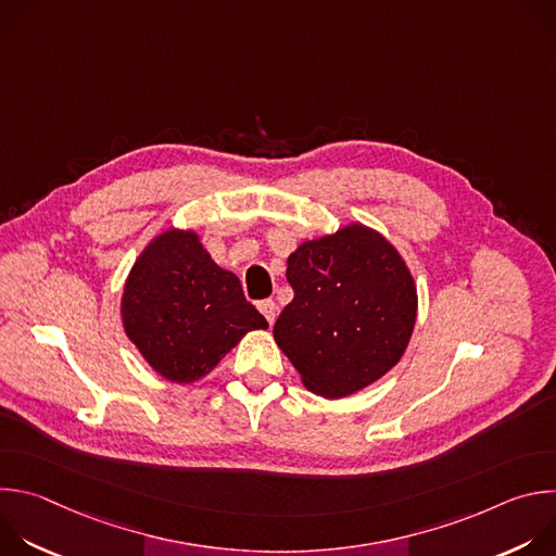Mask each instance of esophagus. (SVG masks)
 I'll list each match as a JSON object with an SVG mask.
<instances>
[{
    "label": "esophagus",
    "mask_w": 556,
    "mask_h": 556,
    "mask_svg": "<svg viewBox=\"0 0 556 556\" xmlns=\"http://www.w3.org/2000/svg\"><path fill=\"white\" fill-rule=\"evenodd\" d=\"M257 307H260V312L266 316V321L273 326L275 324V319H277V303L273 301V299H264V301H260L257 303Z\"/></svg>",
    "instance_id": "34e87169"
}]
</instances>
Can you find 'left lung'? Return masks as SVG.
<instances>
[{
  "instance_id": "left-lung-1",
  "label": "left lung",
  "mask_w": 556,
  "mask_h": 556,
  "mask_svg": "<svg viewBox=\"0 0 556 556\" xmlns=\"http://www.w3.org/2000/svg\"><path fill=\"white\" fill-rule=\"evenodd\" d=\"M286 277L294 299L273 328L305 389L337 401L401 363L418 319L414 275L387 237L352 222L305 240Z\"/></svg>"
}]
</instances>
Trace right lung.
Listing matches in <instances>:
<instances>
[{"label":"right lung","instance_id":"add662e5","mask_svg":"<svg viewBox=\"0 0 556 556\" xmlns=\"http://www.w3.org/2000/svg\"><path fill=\"white\" fill-rule=\"evenodd\" d=\"M127 339L169 382L191 384L268 321L193 228H167L136 257L121 296Z\"/></svg>","mask_w":556,"mask_h":556}]
</instances>
